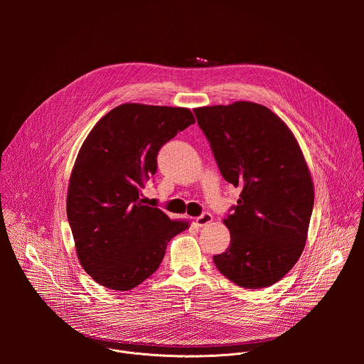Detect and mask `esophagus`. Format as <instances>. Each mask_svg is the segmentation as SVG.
Segmentation results:
<instances>
[{
	"mask_svg": "<svg viewBox=\"0 0 364 364\" xmlns=\"http://www.w3.org/2000/svg\"><path fill=\"white\" fill-rule=\"evenodd\" d=\"M212 222H213V216L210 213H203L198 218H196V225L198 228H204L207 225H210Z\"/></svg>",
	"mask_w": 364,
	"mask_h": 364,
	"instance_id": "1",
	"label": "esophagus"
}]
</instances>
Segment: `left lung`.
Returning a JSON list of instances; mask_svg holds the SVG:
<instances>
[{
    "label": "left lung",
    "mask_w": 364,
    "mask_h": 364,
    "mask_svg": "<svg viewBox=\"0 0 364 364\" xmlns=\"http://www.w3.org/2000/svg\"><path fill=\"white\" fill-rule=\"evenodd\" d=\"M223 178L240 187L223 220L230 246L216 268L242 288H265L296 264L306 240L314 186L289 128L253 102L194 109Z\"/></svg>",
    "instance_id": "1"
}]
</instances>
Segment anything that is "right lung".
I'll return each mask as SVG.
<instances>
[{
	"label": "right lung",
	"instance_id": "add662e5",
	"mask_svg": "<svg viewBox=\"0 0 364 364\" xmlns=\"http://www.w3.org/2000/svg\"><path fill=\"white\" fill-rule=\"evenodd\" d=\"M194 124L187 108L124 103L85 139L68 190V220L83 269L100 285L129 291L159 269L171 237L188 228L141 190L164 144Z\"/></svg>",
	"mask_w": 364,
	"mask_h": 364
}]
</instances>
